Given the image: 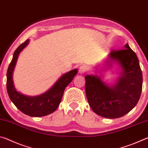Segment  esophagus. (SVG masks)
I'll return each mask as SVG.
<instances>
[{
	"label": "esophagus",
	"instance_id": "34e87169",
	"mask_svg": "<svg viewBox=\"0 0 148 148\" xmlns=\"http://www.w3.org/2000/svg\"><path fill=\"white\" fill-rule=\"evenodd\" d=\"M87 71V67L85 65H82L79 67V72L80 74L86 73Z\"/></svg>",
	"mask_w": 148,
	"mask_h": 148
}]
</instances>
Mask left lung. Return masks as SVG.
Returning a JSON list of instances; mask_svg holds the SVG:
<instances>
[{"label":"left lung","instance_id":"left-lung-1","mask_svg":"<svg viewBox=\"0 0 148 148\" xmlns=\"http://www.w3.org/2000/svg\"><path fill=\"white\" fill-rule=\"evenodd\" d=\"M110 57L118 62L122 68L117 84L109 87L97 76L87 75L86 92L95 113L115 119L129 113L137 104L142 89V72L136 54L128 44L125 48L111 50Z\"/></svg>","mask_w":148,"mask_h":148}]
</instances>
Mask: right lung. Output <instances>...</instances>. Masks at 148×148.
Instances as JSON below:
<instances>
[{
    "mask_svg": "<svg viewBox=\"0 0 148 148\" xmlns=\"http://www.w3.org/2000/svg\"><path fill=\"white\" fill-rule=\"evenodd\" d=\"M29 40L22 43L14 51L13 58L7 71L6 89L12 102L23 114L32 117H42L53 113L59 106L64 89L77 73L76 69L64 74L46 92L38 97L25 96L14 88L12 73L20 52L29 43Z\"/></svg>",
    "mask_w": 148,
    "mask_h": 148,
    "instance_id": "add662e5",
    "label": "right lung"
}]
</instances>
